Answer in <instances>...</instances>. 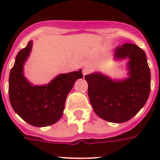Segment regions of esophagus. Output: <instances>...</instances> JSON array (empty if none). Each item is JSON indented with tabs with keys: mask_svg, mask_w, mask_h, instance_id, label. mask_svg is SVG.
Segmentation results:
<instances>
[{
	"mask_svg": "<svg viewBox=\"0 0 160 160\" xmlns=\"http://www.w3.org/2000/svg\"><path fill=\"white\" fill-rule=\"evenodd\" d=\"M91 72V69L89 68H83V70H82V73H83L84 76H86V75H87L88 73H90Z\"/></svg>",
	"mask_w": 160,
	"mask_h": 160,
	"instance_id": "obj_1",
	"label": "esophagus"
}]
</instances>
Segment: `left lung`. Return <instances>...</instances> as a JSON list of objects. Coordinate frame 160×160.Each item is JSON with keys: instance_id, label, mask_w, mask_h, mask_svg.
Wrapping results in <instances>:
<instances>
[{"instance_id": "obj_1", "label": "left lung", "mask_w": 160, "mask_h": 160, "mask_svg": "<svg viewBox=\"0 0 160 160\" xmlns=\"http://www.w3.org/2000/svg\"><path fill=\"white\" fill-rule=\"evenodd\" d=\"M115 57L129 59L128 79L113 81L100 73H91L85 79L95 113L104 120L120 123L130 120L146 104L151 89V73L144 50L135 44L117 47Z\"/></svg>"}]
</instances>
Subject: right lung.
<instances>
[{"label": "right lung", "instance_id": "1", "mask_svg": "<svg viewBox=\"0 0 160 160\" xmlns=\"http://www.w3.org/2000/svg\"><path fill=\"white\" fill-rule=\"evenodd\" d=\"M30 41L16 56L10 71L8 93L12 109L23 120L35 127H46L62 118L68 94L82 71L62 73L45 86H32L23 74V65L28 57Z\"/></svg>", "mask_w": 160, "mask_h": 160}]
</instances>
